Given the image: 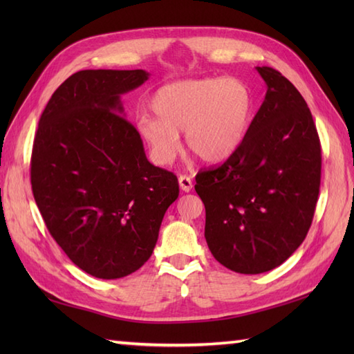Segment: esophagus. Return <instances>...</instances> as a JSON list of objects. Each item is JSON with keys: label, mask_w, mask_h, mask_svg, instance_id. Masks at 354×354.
I'll return each instance as SVG.
<instances>
[{"label": "esophagus", "mask_w": 354, "mask_h": 354, "mask_svg": "<svg viewBox=\"0 0 354 354\" xmlns=\"http://www.w3.org/2000/svg\"><path fill=\"white\" fill-rule=\"evenodd\" d=\"M178 181H179V187H181V190L183 192H192V189H193V181L192 179L189 178V176H185V175H181L178 178Z\"/></svg>", "instance_id": "34e87169"}]
</instances>
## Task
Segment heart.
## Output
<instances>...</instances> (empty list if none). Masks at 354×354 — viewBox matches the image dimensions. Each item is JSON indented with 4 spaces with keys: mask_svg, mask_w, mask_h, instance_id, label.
<instances>
[{
    "mask_svg": "<svg viewBox=\"0 0 354 354\" xmlns=\"http://www.w3.org/2000/svg\"><path fill=\"white\" fill-rule=\"evenodd\" d=\"M149 106L155 118L141 117L137 131L156 165L173 162L181 132L192 153L205 162H222L246 138L254 95L234 77L179 80L156 89Z\"/></svg>",
    "mask_w": 354,
    "mask_h": 354,
    "instance_id": "heart-1",
    "label": "heart"
}]
</instances>
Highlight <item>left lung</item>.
<instances>
[{
    "label": "left lung",
    "mask_w": 354,
    "mask_h": 354,
    "mask_svg": "<svg viewBox=\"0 0 354 354\" xmlns=\"http://www.w3.org/2000/svg\"><path fill=\"white\" fill-rule=\"evenodd\" d=\"M255 70L268 89L246 138L194 185L213 257L251 275L280 266L303 243L321 183L319 137L303 95L277 70Z\"/></svg>",
    "instance_id": "8db88e82"
}]
</instances>
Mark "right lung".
<instances>
[{"label":"right lung","mask_w":354,"mask_h":354,"mask_svg":"<svg viewBox=\"0 0 354 354\" xmlns=\"http://www.w3.org/2000/svg\"><path fill=\"white\" fill-rule=\"evenodd\" d=\"M145 70H84L51 95L37 124L32 190L50 234L86 274L115 280L140 269L156 245L178 178L146 158L122 95Z\"/></svg>","instance_id":"1"}]
</instances>
